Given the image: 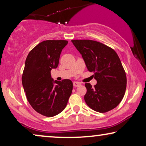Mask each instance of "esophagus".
<instances>
[{
	"label": "esophagus",
	"mask_w": 146,
	"mask_h": 146,
	"mask_svg": "<svg viewBox=\"0 0 146 146\" xmlns=\"http://www.w3.org/2000/svg\"><path fill=\"white\" fill-rule=\"evenodd\" d=\"M73 85L74 87H77V86H78L80 85V83L78 82H74Z\"/></svg>",
	"instance_id": "esophagus-1"
}]
</instances>
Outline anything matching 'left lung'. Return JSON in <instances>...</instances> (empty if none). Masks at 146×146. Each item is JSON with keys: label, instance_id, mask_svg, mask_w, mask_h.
<instances>
[{"label": "left lung", "instance_id": "left-lung-1", "mask_svg": "<svg viewBox=\"0 0 146 146\" xmlns=\"http://www.w3.org/2000/svg\"><path fill=\"white\" fill-rule=\"evenodd\" d=\"M72 42L97 81L94 87L90 83L85 84L86 104L100 113L115 108L122 100L127 84L125 70L117 53L111 48L91 40H72Z\"/></svg>", "mask_w": 146, "mask_h": 146}]
</instances>
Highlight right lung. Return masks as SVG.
<instances>
[{
	"mask_svg": "<svg viewBox=\"0 0 146 146\" xmlns=\"http://www.w3.org/2000/svg\"><path fill=\"white\" fill-rule=\"evenodd\" d=\"M64 40H48L32 49L25 61L22 83L27 100L38 113L46 117L58 114L66 106L73 88L70 80L54 81L50 71L56 68ZM55 85H54V84Z\"/></svg>",
	"mask_w": 146,
	"mask_h": 146,
	"instance_id": "obj_1",
	"label": "right lung"
}]
</instances>
